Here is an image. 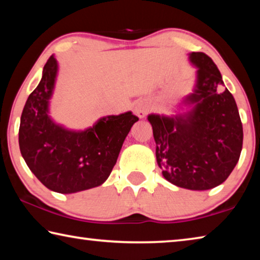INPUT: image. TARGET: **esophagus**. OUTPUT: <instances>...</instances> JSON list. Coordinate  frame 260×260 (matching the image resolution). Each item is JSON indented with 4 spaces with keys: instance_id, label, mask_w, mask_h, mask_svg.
Wrapping results in <instances>:
<instances>
[{
    "instance_id": "1",
    "label": "esophagus",
    "mask_w": 260,
    "mask_h": 260,
    "mask_svg": "<svg viewBox=\"0 0 260 260\" xmlns=\"http://www.w3.org/2000/svg\"><path fill=\"white\" fill-rule=\"evenodd\" d=\"M149 111H150V105H149L147 102H143V101L136 103L135 108H134V112L138 114V117H140V118L146 117L149 113Z\"/></svg>"
}]
</instances>
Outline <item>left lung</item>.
<instances>
[{
  "label": "left lung",
  "mask_w": 260,
  "mask_h": 260,
  "mask_svg": "<svg viewBox=\"0 0 260 260\" xmlns=\"http://www.w3.org/2000/svg\"><path fill=\"white\" fill-rule=\"evenodd\" d=\"M196 88L186 103L193 109L174 117L150 114L156 158L164 178L175 186L206 190L230 177L241 155L243 127L231 91H219L221 74L204 52H191Z\"/></svg>",
  "instance_id": "8db88e82"
}]
</instances>
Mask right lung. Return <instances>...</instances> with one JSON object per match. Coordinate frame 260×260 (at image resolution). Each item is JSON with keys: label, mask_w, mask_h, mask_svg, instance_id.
<instances>
[{"label": "right lung", "mask_w": 260, "mask_h": 260, "mask_svg": "<svg viewBox=\"0 0 260 260\" xmlns=\"http://www.w3.org/2000/svg\"><path fill=\"white\" fill-rule=\"evenodd\" d=\"M56 73L57 61L50 56L21 113L19 148L29 170L48 189L71 193L98 187L109 178L139 118L132 112L103 117L82 132L56 125L48 116Z\"/></svg>", "instance_id": "1"}]
</instances>
